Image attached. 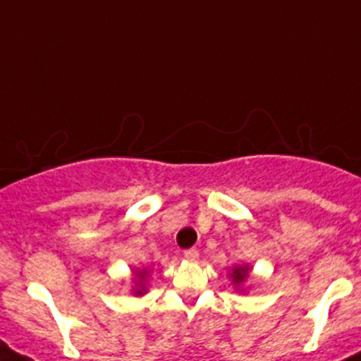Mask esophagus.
<instances>
[{
  "mask_svg": "<svg viewBox=\"0 0 361 361\" xmlns=\"http://www.w3.org/2000/svg\"><path fill=\"white\" fill-rule=\"evenodd\" d=\"M185 259H187V261H196L197 257H200V252H197L196 248H188V250H185Z\"/></svg>",
  "mask_w": 361,
  "mask_h": 361,
  "instance_id": "1",
  "label": "esophagus"
}]
</instances>
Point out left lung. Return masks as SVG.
<instances>
[{"mask_svg": "<svg viewBox=\"0 0 361 361\" xmlns=\"http://www.w3.org/2000/svg\"><path fill=\"white\" fill-rule=\"evenodd\" d=\"M232 277L235 282H243L246 277H248V268H246V266H243V268H235L233 269Z\"/></svg>", "mask_w": 361, "mask_h": 361, "instance_id": "left-lung-1", "label": "left lung"}]
</instances>
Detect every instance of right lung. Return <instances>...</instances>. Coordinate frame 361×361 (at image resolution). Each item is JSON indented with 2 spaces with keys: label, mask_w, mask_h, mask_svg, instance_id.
I'll return each mask as SVG.
<instances>
[{
  "label": "right lung",
  "mask_w": 361,
  "mask_h": 361,
  "mask_svg": "<svg viewBox=\"0 0 361 361\" xmlns=\"http://www.w3.org/2000/svg\"><path fill=\"white\" fill-rule=\"evenodd\" d=\"M138 277H140V282H142V277H144V274H138ZM136 293H138V295H142V293H144V291H142V290H138V291H136Z\"/></svg>",
  "instance_id": "1"
}]
</instances>
